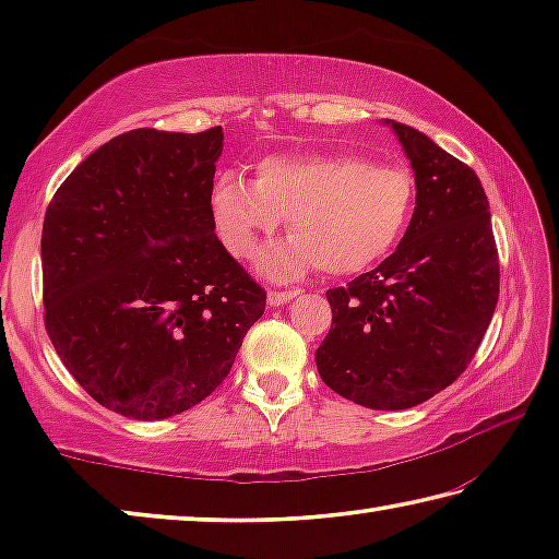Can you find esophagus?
I'll list each match as a JSON object with an SVG mask.
<instances>
[{
    "label": "esophagus",
    "mask_w": 559,
    "mask_h": 559,
    "mask_svg": "<svg viewBox=\"0 0 559 559\" xmlns=\"http://www.w3.org/2000/svg\"><path fill=\"white\" fill-rule=\"evenodd\" d=\"M298 296H300V290H269L266 300H269V306L278 308V306H286V302H290L293 298H298Z\"/></svg>",
    "instance_id": "esophagus-1"
}]
</instances>
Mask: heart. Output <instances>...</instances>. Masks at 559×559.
<instances>
[{
	"instance_id": "obj_1",
	"label": "heart",
	"mask_w": 559,
	"mask_h": 559,
	"mask_svg": "<svg viewBox=\"0 0 559 559\" xmlns=\"http://www.w3.org/2000/svg\"><path fill=\"white\" fill-rule=\"evenodd\" d=\"M414 197V175L402 165L313 153L261 159L257 179L222 173L210 206L222 243L241 259L288 219L293 236L261 253L259 271L296 281L318 266L353 276L390 257L412 222Z\"/></svg>"
}]
</instances>
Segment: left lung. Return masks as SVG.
Returning a JSON list of instances; mask_svg holds the SVG:
<instances>
[{
    "label": "left lung",
    "mask_w": 559,
    "mask_h": 559,
    "mask_svg": "<svg viewBox=\"0 0 559 559\" xmlns=\"http://www.w3.org/2000/svg\"><path fill=\"white\" fill-rule=\"evenodd\" d=\"M394 130L414 169L416 206L380 266L333 288V328L316 349L323 382L367 409H409L456 380L498 302L488 197L468 165L404 122Z\"/></svg>",
    "instance_id": "1"
}]
</instances>
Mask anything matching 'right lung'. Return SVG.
<instances>
[{
	"label": "right lung",
	"mask_w": 559,
	"mask_h": 559,
	"mask_svg": "<svg viewBox=\"0 0 559 559\" xmlns=\"http://www.w3.org/2000/svg\"><path fill=\"white\" fill-rule=\"evenodd\" d=\"M222 150V128L122 132L46 210V330L73 380L128 419H169L210 396L266 308L214 234Z\"/></svg>",
	"instance_id": "right-lung-1"
}]
</instances>
